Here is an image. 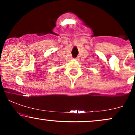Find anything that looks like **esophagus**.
<instances>
[{"label":"esophagus","mask_w":135,"mask_h":135,"mask_svg":"<svg viewBox=\"0 0 135 135\" xmlns=\"http://www.w3.org/2000/svg\"><path fill=\"white\" fill-rule=\"evenodd\" d=\"M75 60H77V58H75Z\"/></svg>","instance_id":"obj_1"}]
</instances>
